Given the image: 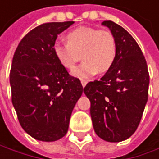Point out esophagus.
<instances>
[{"label":"esophagus","instance_id":"esophagus-1","mask_svg":"<svg viewBox=\"0 0 159 159\" xmlns=\"http://www.w3.org/2000/svg\"><path fill=\"white\" fill-rule=\"evenodd\" d=\"M87 83H88V81H87V80H85V79H81V84H82L83 88H85V87H86Z\"/></svg>","mask_w":159,"mask_h":159}]
</instances>
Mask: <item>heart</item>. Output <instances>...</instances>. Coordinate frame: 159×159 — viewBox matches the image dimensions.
Wrapping results in <instances>:
<instances>
[{"mask_svg":"<svg viewBox=\"0 0 159 159\" xmlns=\"http://www.w3.org/2000/svg\"><path fill=\"white\" fill-rule=\"evenodd\" d=\"M67 42H55L53 53L56 59L67 70H72L82 54L83 62L72 74L86 79L97 72L109 70L117 56V44L113 34L107 29L81 26L67 34Z\"/></svg>","mask_w":159,"mask_h":159,"instance_id":"b5f03b06","label":"heart"}]
</instances>
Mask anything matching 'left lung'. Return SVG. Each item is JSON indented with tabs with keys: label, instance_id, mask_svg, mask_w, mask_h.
Segmentation results:
<instances>
[{
	"label": "left lung",
	"instance_id": "8db88e82",
	"mask_svg": "<svg viewBox=\"0 0 159 159\" xmlns=\"http://www.w3.org/2000/svg\"><path fill=\"white\" fill-rule=\"evenodd\" d=\"M102 24L115 37L116 60L99 81L87 84L84 93L90 101L97 136L120 142L130 138L139 126L148 100L150 78L144 55L130 34L111 20Z\"/></svg>",
	"mask_w": 159,
	"mask_h": 159
}]
</instances>
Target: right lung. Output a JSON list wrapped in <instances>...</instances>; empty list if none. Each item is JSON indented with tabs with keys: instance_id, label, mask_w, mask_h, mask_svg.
I'll list each match as a JSON object with an SVG mask.
<instances>
[{
	"instance_id": "obj_1",
	"label": "right lung",
	"mask_w": 159,
	"mask_h": 159,
	"mask_svg": "<svg viewBox=\"0 0 159 159\" xmlns=\"http://www.w3.org/2000/svg\"><path fill=\"white\" fill-rule=\"evenodd\" d=\"M74 21L48 22L20 40L10 70L12 104L23 130L42 141L63 138L71 112L83 93L78 78L69 74L53 53L56 38Z\"/></svg>"
}]
</instances>
